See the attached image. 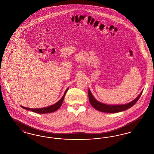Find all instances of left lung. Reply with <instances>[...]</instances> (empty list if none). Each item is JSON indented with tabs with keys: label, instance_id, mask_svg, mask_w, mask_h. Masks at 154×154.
<instances>
[{
	"label": "left lung",
	"instance_id": "1",
	"mask_svg": "<svg viewBox=\"0 0 154 154\" xmlns=\"http://www.w3.org/2000/svg\"><path fill=\"white\" fill-rule=\"evenodd\" d=\"M141 92L140 94L135 99H134L133 101L131 102L124 104H117V105H110V104H106L97 101L94 96L92 94L90 89L88 90V97L89 99V102L92 106L95 108L96 110H98L101 112H108V113H116V112H119L123 111L124 110H127L131 107L137 102L139 100L140 97L142 94Z\"/></svg>",
	"mask_w": 154,
	"mask_h": 154
}]
</instances>
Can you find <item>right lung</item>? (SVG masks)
<instances>
[{"label": "right lung", "instance_id": "obj_1", "mask_svg": "<svg viewBox=\"0 0 154 154\" xmlns=\"http://www.w3.org/2000/svg\"><path fill=\"white\" fill-rule=\"evenodd\" d=\"M69 88L68 87L66 89V91L64 93V95L61 97V99L56 103L52 104L51 106H48V107H43V108H39V109H30V108H28V107H23L22 106H21L24 109L30 110V111H32L33 112L38 113V114H46V113H50V112H54V111L58 110L59 109L60 107V106H62V103L63 101V99H64V97H65V96L66 95V92L68 91Z\"/></svg>", "mask_w": 154, "mask_h": 154}]
</instances>
